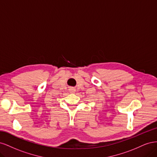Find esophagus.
<instances>
[{
    "mask_svg": "<svg viewBox=\"0 0 157 157\" xmlns=\"http://www.w3.org/2000/svg\"><path fill=\"white\" fill-rule=\"evenodd\" d=\"M69 92L71 94H75V92H76V90L74 88H71L69 89Z\"/></svg>",
    "mask_w": 157,
    "mask_h": 157,
    "instance_id": "34e87169",
    "label": "esophagus"
}]
</instances>
